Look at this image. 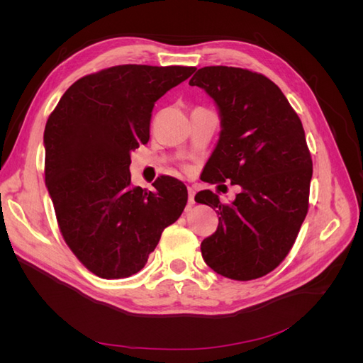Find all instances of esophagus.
<instances>
[{
	"label": "esophagus",
	"instance_id": "obj_1",
	"mask_svg": "<svg viewBox=\"0 0 363 363\" xmlns=\"http://www.w3.org/2000/svg\"><path fill=\"white\" fill-rule=\"evenodd\" d=\"M188 194H189V204L192 206V204H195V191L192 189V188H188Z\"/></svg>",
	"mask_w": 363,
	"mask_h": 363
}]
</instances>
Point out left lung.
I'll use <instances>...</instances> for the list:
<instances>
[{
    "instance_id": "8db88e82",
    "label": "left lung",
    "mask_w": 363,
    "mask_h": 363,
    "mask_svg": "<svg viewBox=\"0 0 363 363\" xmlns=\"http://www.w3.org/2000/svg\"><path fill=\"white\" fill-rule=\"evenodd\" d=\"M221 113L223 130L204 182L239 184L232 204L201 191L195 201L216 208L203 259L232 280H255L288 256L309 211L312 157L296 112L268 77L233 67H204L192 77Z\"/></svg>"
}]
</instances>
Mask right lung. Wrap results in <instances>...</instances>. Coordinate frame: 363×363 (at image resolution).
<instances>
[{"label": "right lung", "instance_id": "add662e5", "mask_svg": "<svg viewBox=\"0 0 363 363\" xmlns=\"http://www.w3.org/2000/svg\"><path fill=\"white\" fill-rule=\"evenodd\" d=\"M194 67L118 65L68 87L48 116L45 183L65 242L101 279L145 267L162 232L188 203L183 182L160 175L155 192L131 188V151L150 140L155 103Z\"/></svg>", "mask_w": 363, "mask_h": 363}]
</instances>
